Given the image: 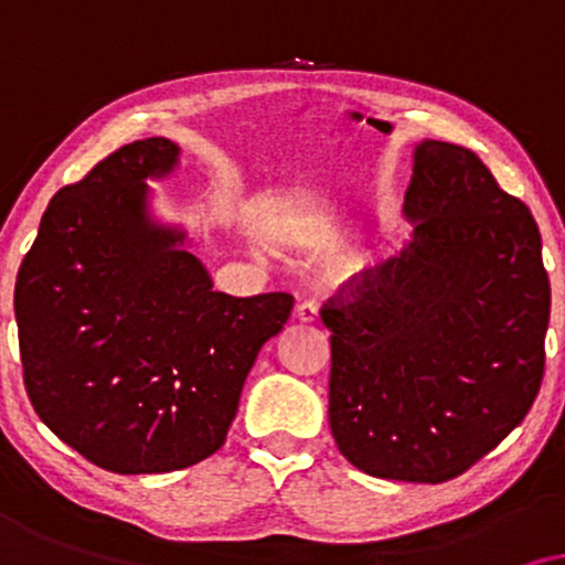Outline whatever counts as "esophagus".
<instances>
[{
    "label": "esophagus",
    "instance_id": "esophagus-1",
    "mask_svg": "<svg viewBox=\"0 0 565 565\" xmlns=\"http://www.w3.org/2000/svg\"><path fill=\"white\" fill-rule=\"evenodd\" d=\"M318 315H320L318 302H299L297 310H295V318L299 322H315V320H318Z\"/></svg>",
    "mask_w": 565,
    "mask_h": 565
}]
</instances>
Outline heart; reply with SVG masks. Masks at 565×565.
<instances>
[{
  "mask_svg": "<svg viewBox=\"0 0 565 565\" xmlns=\"http://www.w3.org/2000/svg\"><path fill=\"white\" fill-rule=\"evenodd\" d=\"M278 237H281V243H287L291 247H322L330 239V230L326 224L315 220H297L289 222ZM364 268L366 260L361 258L359 253H353L345 255V258H338L333 266H330V276H333L335 281H351V278H356Z\"/></svg>",
  "mask_w": 565,
  "mask_h": 565,
  "instance_id": "b5f03b06",
  "label": "heart"
}]
</instances>
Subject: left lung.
<instances>
[{"label": "left lung", "instance_id": "1", "mask_svg": "<svg viewBox=\"0 0 565 565\" xmlns=\"http://www.w3.org/2000/svg\"><path fill=\"white\" fill-rule=\"evenodd\" d=\"M408 247L343 284L330 330V431L353 468L445 483L535 403L551 281L537 222L470 149L424 139Z\"/></svg>", "mask_w": 565, "mask_h": 565}]
</instances>
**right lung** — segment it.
Wrapping results in <instances>:
<instances>
[{
    "label": "right lung",
    "mask_w": 565,
    "mask_h": 565,
    "mask_svg": "<svg viewBox=\"0 0 565 565\" xmlns=\"http://www.w3.org/2000/svg\"><path fill=\"white\" fill-rule=\"evenodd\" d=\"M164 137L116 149L43 214L18 270L22 380L38 418L97 468H191L227 439L247 372L295 297H230L149 214L175 170Z\"/></svg>",
    "instance_id": "right-lung-1"
}]
</instances>
